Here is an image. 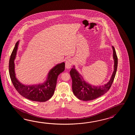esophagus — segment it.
I'll list each match as a JSON object with an SVG mask.
<instances>
[{"label":"esophagus","instance_id":"1","mask_svg":"<svg viewBox=\"0 0 135 135\" xmlns=\"http://www.w3.org/2000/svg\"><path fill=\"white\" fill-rule=\"evenodd\" d=\"M72 61L70 59H69L66 60V64H65V66H66V69H70L72 66Z\"/></svg>","mask_w":135,"mask_h":135}]
</instances>
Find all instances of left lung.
Listing matches in <instances>:
<instances>
[{"label":"left lung","instance_id":"obj_1","mask_svg":"<svg viewBox=\"0 0 135 135\" xmlns=\"http://www.w3.org/2000/svg\"><path fill=\"white\" fill-rule=\"evenodd\" d=\"M113 57L114 60V71L108 83L103 86H94L86 83L83 78L75 69L74 66L71 69L70 74L72 80V91L75 95L83 101L94 100L105 94L109 91L114 79L118 66V58L114 47L112 46Z\"/></svg>","mask_w":135,"mask_h":135}]
</instances>
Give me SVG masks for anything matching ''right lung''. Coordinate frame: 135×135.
<instances>
[{
    "instance_id": "1",
    "label": "right lung",
    "mask_w": 135,
    "mask_h": 135,
    "mask_svg": "<svg viewBox=\"0 0 135 135\" xmlns=\"http://www.w3.org/2000/svg\"><path fill=\"white\" fill-rule=\"evenodd\" d=\"M19 41L13 50L9 60V74L15 88L23 97L30 100L45 102L52 98L55 92L58 75L65 70L64 62L57 64L49 71L47 80L42 84L25 85L19 82L15 76V61Z\"/></svg>"
}]
</instances>
